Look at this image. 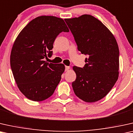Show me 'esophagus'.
<instances>
[{
    "label": "esophagus",
    "instance_id": "obj_1",
    "mask_svg": "<svg viewBox=\"0 0 133 133\" xmlns=\"http://www.w3.org/2000/svg\"><path fill=\"white\" fill-rule=\"evenodd\" d=\"M69 69H70V67H69V66H65V70L67 71V70H69Z\"/></svg>",
    "mask_w": 133,
    "mask_h": 133
}]
</instances>
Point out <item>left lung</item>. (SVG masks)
Returning a JSON list of instances; mask_svg holds the SVG:
<instances>
[{
  "instance_id": "1",
  "label": "left lung",
  "mask_w": 133,
  "mask_h": 133,
  "mask_svg": "<svg viewBox=\"0 0 133 133\" xmlns=\"http://www.w3.org/2000/svg\"><path fill=\"white\" fill-rule=\"evenodd\" d=\"M82 54L87 55L83 68L73 67L76 78L72 83L75 94L86 102L104 98L119 76V50L109 29L89 14L64 19Z\"/></svg>"
}]
</instances>
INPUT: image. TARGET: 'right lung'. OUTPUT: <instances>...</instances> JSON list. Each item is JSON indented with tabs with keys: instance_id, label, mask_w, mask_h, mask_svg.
Instances as JSON below:
<instances>
[{
	"instance_id": "1",
	"label": "right lung",
	"mask_w": 133,
	"mask_h": 133,
	"mask_svg": "<svg viewBox=\"0 0 133 133\" xmlns=\"http://www.w3.org/2000/svg\"><path fill=\"white\" fill-rule=\"evenodd\" d=\"M69 30L62 18L42 16L31 20L19 33L10 56L11 68L20 91L33 101L51 96L64 72L63 64L44 61L52 55L58 35Z\"/></svg>"
}]
</instances>
